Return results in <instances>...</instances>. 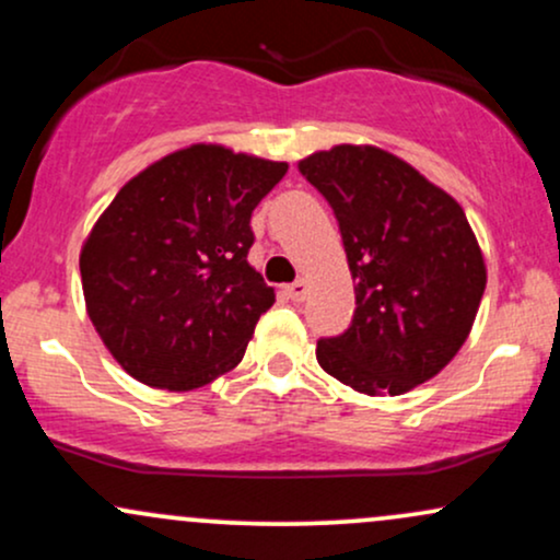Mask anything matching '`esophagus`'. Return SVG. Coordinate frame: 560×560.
Instances as JSON below:
<instances>
[{"label":"esophagus","instance_id":"34e87169","mask_svg":"<svg viewBox=\"0 0 560 560\" xmlns=\"http://www.w3.org/2000/svg\"><path fill=\"white\" fill-rule=\"evenodd\" d=\"M287 294L294 302H302V300H305V294H307V281L305 279H298V281H294V284H289L287 287Z\"/></svg>","mask_w":560,"mask_h":560}]
</instances>
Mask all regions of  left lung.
<instances>
[{"label": "left lung", "mask_w": 560, "mask_h": 560, "mask_svg": "<svg viewBox=\"0 0 560 560\" xmlns=\"http://www.w3.org/2000/svg\"><path fill=\"white\" fill-rule=\"evenodd\" d=\"M298 168L331 205L355 281L352 324L320 339V369L371 397L429 382L464 347L487 287L464 208L371 144L313 152Z\"/></svg>", "instance_id": "1"}]
</instances>
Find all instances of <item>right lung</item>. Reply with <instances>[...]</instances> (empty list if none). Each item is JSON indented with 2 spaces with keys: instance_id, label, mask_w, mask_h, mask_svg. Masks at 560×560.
<instances>
[{
  "instance_id": "right-lung-1",
  "label": "right lung",
  "mask_w": 560,
  "mask_h": 560,
  "mask_svg": "<svg viewBox=\"0 0 560 560\" xmlns=\"http://www.w3.org/2000/svg\"><path fill=\"white\" fill-rule=\"evenodd\" d=\"M287 168L191 144L115 195L81 247V284L89 318L126 374L186 392L240 365L276 302L247 262L249 218Z\"/></svg>"
}]
</instances>
